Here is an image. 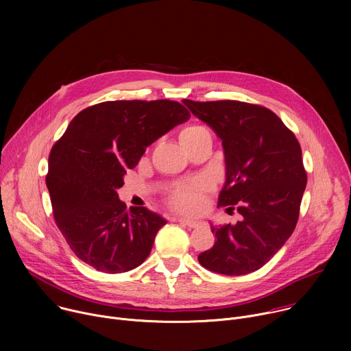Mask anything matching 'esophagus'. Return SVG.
I'll list each match as a JSON object with an SVG mask.
<instances>
[{
    "label": "esophagus",
    "mask_w": 351,
    "mask_h": 351,
    "mask_svg": "<svg viewBox=\"0 0 351 351\" xmlns=\"http://www.w3.org/2000/svg\"><path fill=\"white\" fill-rule=\"evenodd\" d=\"M178 222H180L182 225L189 226V228H198V226H199V222L193 221V219H186V218H179Z\"/></svg>",
    "instance_id": "34e87169"
}]
</instances>
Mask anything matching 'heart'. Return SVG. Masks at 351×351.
<instances>
[{
    "instance_id": "b5f03b06",
    "label": "heart",
    "mask_w": 351,
    "mask_h": 351,
    "mask_svg": "<svg viewBox=\"0 0 351 351\" xmlns=\"http://www.w3.org/2000/svg\"><path fill=\"white\" fill-rule=\"evenodd\" d=\"M206 128L199 125H190L186 129H183L182 136H189L195 132L203 130ZM207 189V184L204 182H189L178 186L169 195V204L183 213H195L202 210L204 204L203 191Z\"/></svg>"
}]
</instances>
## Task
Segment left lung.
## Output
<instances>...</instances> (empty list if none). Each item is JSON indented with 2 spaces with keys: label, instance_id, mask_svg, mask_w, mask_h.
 Masks as SVG:
<instances>
[{
  "label": "left lung",
  "instance_id": "8db88e82",
  "mask_svg": "<svg viewBox=\"0 0 351 351\" xmlns=\"http://www.w3.org/2000/svg\"><path fill=\"white\" fill-rule=\"evenodd\" d=\"M183 104L222 140L226 182L219 207L236 208V225L214 228L215 244L198 256L204 268L245 275L265 265L291 236L307 172L294 133L271 110L234 99Z\"/></svg>",
  "mask_w": 351,
  "mask_h": 351
}]
</instances>
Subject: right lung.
Here are the masks:
<instances>
[{"label":"right lung","instance_id":"obj_1","mask_svg":"<svg viewBox=\"0 0 351 351\" xmlns=\"http://www.w3.org/2000/svg\"><path fill=\"white\" fill-rule=\"evenodd\" d=\"M190 112L171 99H119L80 111L51 148L45 183L58 229L79 260L106 274L145 261L164 218L126 210L117 189L145 148Z\"/></svg>","mask_w":351,"mask_h":351}]
</instances>
